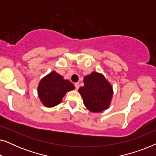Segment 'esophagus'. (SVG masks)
Masks as SVG:
<instances>
[{"instance_id": "obj_1", "label": "esophagus", "mask_w": 156, "mask_h": 156, "mask_svg": "<svg viewBox=\"0 0 156 156\" xmlns=\"http://www.w3.org/2000/svg\"><path fill=\"white\" fill-rule=\"evenodd\" d=\"M74 87H75V89H76V90H78V89L80 88V84H79L78 82L74 83Z\"/></svg>"}]
</instances>
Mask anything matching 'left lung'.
Masks as SVG:
<instances>
[{
  "label": "left lung",
  "instance_id": "1",
  "mask_svg": "<svg viewBox=\"0 0 156 156\" xmlns=\"http://www.w3.org/2000/svg\"><path fill=\"white\" fill-rule=\"evenodd\" d=\"M84 87L79 89L86 107L91 112H101L108 108L113 96L112 87L104 75L92 72L84 78Z\"/></svg>",
  "mask_w": 156,
  "mask_h": 156
}]
</instances>
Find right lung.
<instances>
[{
	"label": "right lung",
	"mask_w": 156,
	"mask_h": 156,
	"mask_svg": "<svg viewBox=\"0 0 156 156\" xmlns=\"http://www.w3.org/2000/svg\"><path fill=\"white\" fill-rule=\"evenodd\" d=\"M73 89L74 86L72 83L65 80L55 72H52L40 81L37 92L43 105L47 107H53L60 103L67 91Z\"/></svg>",
	"instance_id": "obj_1"
}]
</instances>
